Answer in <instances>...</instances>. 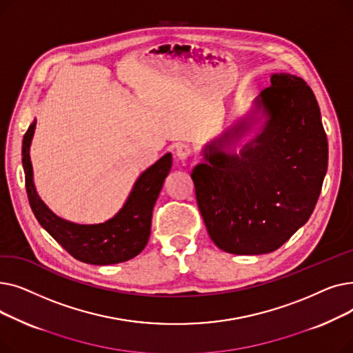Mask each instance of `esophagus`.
Returning <instances> with one entry per match:
<instances>
[{"instance_id":"obj_1","label":"esophagus","mask_w":353,"mask_h":353,"mask_svg":"<svg viewBox=\"0 0 353 353\" xmlns=\"http://www.w3.org/2000/svg\"><path fill=\"white\" fill-rule=\"evenodd\" d=\"M174 156L179 160H186L192 156V148L188 144H177L174 147Z\"/></svg>"}]
</instances>
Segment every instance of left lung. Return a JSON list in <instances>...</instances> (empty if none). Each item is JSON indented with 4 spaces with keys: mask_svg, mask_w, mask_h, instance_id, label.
Wrapping results in <instances>:
<instances>
[{
    "mask_svg": "<svg viewBox=\"0 0 353 353\" xmlns=\"http://www.w3.org/2000/svg\"><path fill=\"white\" fill-rule=\"evenodd\" d=\"M252 132L237 154L239 140ZM201 156L190 176L213 243L233 254L279 249L309 220L327 170V139L312 88L292 74H272L249 113Z\"/></svg>",
    "mask_w": 353,
    "mask_h": 353,
    "instance_id": "obj_1",
    "label": "left lung"
}]
</instances>
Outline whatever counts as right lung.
<instances>
[{"instance_id": "1", "label": "right lung", "mask_w": 353, "mask_h": 353, "mask_svg": "<svg viewBox=\"0 0 353 353\" xmlns=\"http://www.w3.org/2000/svg\"><path fill=\"white\" fill-rule=\"evenodd\" d=\"M34 120L23 140V169L31 210L50 236L74 259L88 265H116L136 257L145 248L152 229V214L163 183L172 169V153H165L134 181L121 209L103 223L80 225L55 214L37 193L30 145Z\"/></svg>"}]
</instances>
